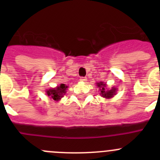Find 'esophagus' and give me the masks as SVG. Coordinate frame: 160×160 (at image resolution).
I'll list each match as a JSON object with an SVG mask.
<instances>
[{"label":"esophagus","instance_id":"esophagus-1","mask_svg":"<svg viewBox=\"0 0 160 160\" xmlns=\"http://www.w3.org/2000/svg\"><path fill=\"white\" fill-rule=\"evenodd\" d=\"M80 81H81V82H86V81H87V78H86V77H80Z\"/></svg>","mask_w":160,"mask_h":160}]
</instances>
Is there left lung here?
<instances>
[{"label": "left lung", "mask_w": 160, "mask_h": 160, "mask_svg": "<svg viewBox=\"0 0 160 160\" xmlns=\"http://www.w3.org/2000/svg\"><path fill=\"white\" fill-rule=\"evenodd\" d=\"M97 86L98 88H99L100 90V94L101 95V97L104 98H111L112 97H114V95L116 94V89L115 88H112L111 90H108L107 88V84L104 83V82H99V83H97Z\"/></svg>", "instance_id": "obj_1"}]
</instances>
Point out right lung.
Returning a JSON list of instances; mask_svg holds the SVG:
<instances>
[{"instance_id":"1","label":"right lung","mask_w":160,"mask_h":160,"mask_svg":"<svg viewBox=\"0 0 160 160\" xmlns=\"http://www.w3.org/2000/svg\"><path fill=\"white\" fill-rule=\"evenodd\" d=\"M67 88L68 87L66 86L63 83H61L59 86H57L56 88H51V89L46 90V93L48 96L52 98V99L58 101L65 95Z\"/></svg>"}]
</instances>
